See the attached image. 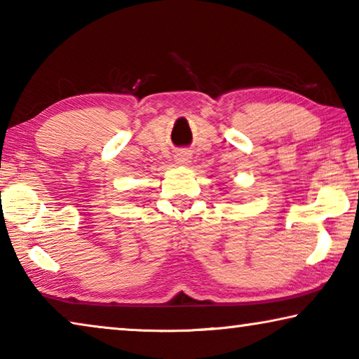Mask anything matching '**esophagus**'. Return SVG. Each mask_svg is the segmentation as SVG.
Returning a JSON list of instances; mask_svg holds the SVG:
<instances>
[{
    "instance_id": "1",
    "label": "esophagus",
    "mask_w": 359,
    "mask_h": 359,
    "mask_svg": "<svg viewBox=\"0 0 359 359\" xmlns=\"http://www.w3.org/2000/svg\"><path fill=\"white\" fill-rule=\"evenodd\" d=\"M191 160V154L190 151L187 150H180L177 155H175V161H177V165H182V166H187L188 163H190Z\"/></svg>"
}]
</instances>
